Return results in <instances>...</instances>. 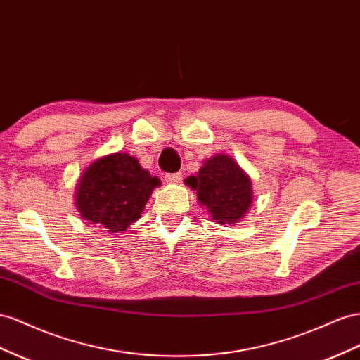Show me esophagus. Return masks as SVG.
I'll return each instance as SVG.
<instances>
[{
  "mask_svg": "<svg viewBox=\"0 0 360 360\" xmlns=\"http://www.w3.org/2000/svg\"><path fill=\"white\" fill-rule=\"evenodd\" d=\"M181 180V172H174V174H168L165 176V181L167 183H179Z\"/></svg>",
  "mask_w": 360,
  "mask_h": 360,
  "instance_id": "1",
  "label": "esophagus"
}]
</instances>
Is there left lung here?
<instances>
[{"instance_id": "8db88e82", "label": "left lung", "mask_w": 360, "mask_h": 360, "mask_svg": "<svg viewBox=\"0 0 360 360\" xmlns=\"http://www.w3.org/2000/svg\"><path fill=\"white\" fill-rule=\"evenodd\" d=\"M197 191L198 201L219 224H233L245 215L251 206V181L239 165L226 154L206 160L195 177L186 179Z\"/></svg>"}]
</instances>
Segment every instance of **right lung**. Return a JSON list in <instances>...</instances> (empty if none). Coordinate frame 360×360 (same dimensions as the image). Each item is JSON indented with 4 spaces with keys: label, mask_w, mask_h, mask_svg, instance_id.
<instances>
[{
    "label": "right lung",
    "mask_w": 360,
    "mask_h": 360,
    "mask_svg": "<svg viewBox=\"0 0 360 360\" xmlns=\"http://www.w3.org/2000/svg\"><path fill=\"white\" fill-rule=\"evenodd\" d=\"M158 177L141 168L127 153L95 160L80 179L77 207L82 217L110 233L124 231L141 217Z\"/></svg>",
    "instance_id": "1"
}]
</instances>
